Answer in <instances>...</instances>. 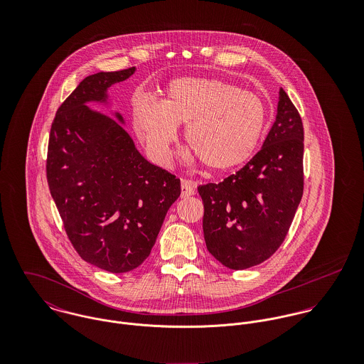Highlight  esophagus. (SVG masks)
<instances>
[{"instance_id":"esophagus-1","label":"esophagus","mask_w":364,"mask_h":364,"mask_svg":"<svg viewBox=\"0 0 364 364\" xmlns=\"http://www.w3.org/2000/svg\"><path fill=\"white\" fill-rule=\"evenodd\" d=\"M195 188H196V182H193L191 179H182V182H181V196L188 198V196L195 195Z\"/></svg>"}]
</instances>
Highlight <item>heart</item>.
Listing matches in <instances>:
<instances>
[{"mask_svg":"<svg viewBox=\"0 0 364 364\" xmlns=\"http://www.w3.org/2000/svg\"><path fill=\"white\" fill-rule=\"evenodd\" d=\"M186 123V143L213 171L244 165L259 146L267 107L255 92L214 77L169 81L159 102L140 98L132 109V127L158 164H168L178 124Z\"/></svg>","mask_w":364,"mask_h":364,"instance_id":"obj_1","label":"heart"}]
</instances>
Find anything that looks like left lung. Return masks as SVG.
Segmentation results:
<instances>
[{
	"instance_id": "left-lung-1",
	"label": "left lung",
	"mask_w": 364,
	"mask_h": 364,
	"mask_svg": "<svg viewBox=\"0 0 364 364\" xmlns=\"http://www.w3.org/2000/svg\"><path fill=\"white\" fill-rule=\"evenodd\" d=\"M304 127L280 88L276 120L259 151L220 183L198 188L208 252L228 269L269 259L283 244L304 191Z\"/></svg>"
}]
</instances>
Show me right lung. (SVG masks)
<instances>
[{"instance_id":"add662e5","label":"right lung","mask_w":364,"mask_h":364,"mask_svg":"<svg viewBox=\"0 0 364 364\" xmlns=\"http://www.w3.org/2000/svg\"><path fill=\"white\" fill-rule=\"evenodd\" d=\"M134 67L85 77L60 105L46 161L48 183L77 254L110 273L136 269L149 258L181 181L141 156L116 120L91 110L106 102L110 85Z\"/></svg>"}]
</instances>
